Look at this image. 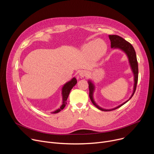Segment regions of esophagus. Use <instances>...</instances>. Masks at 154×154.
I'll return each instance as SVG.
<instances>
[{
  "mask_svg": "<svg viewBox=\"0 0 154 154\" xmlns=\"http://www.w3.org/2000/svg\"><path fill=\"white\" fill-rule=\"evenodd\" d=\"M87 75V71L86 70H81L79 72V75L80 77H84Z\"/></svg>",
  "mask_w": 154,
  "mask_h": 154,
  "instance_id": "esophagus-1",
  "label": "esophagus"
}]
</instances>
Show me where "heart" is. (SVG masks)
I'll return each instance as SVG.
<instances>
[{
  "mask_svg": "<svg viewBox=\"0 0 154 154\" xmlns=\"http://www.w3.org/2000/svg\"><path fill=\"white\" fill-rule=\"evenodd\" d=\"M106 49L107 46L104 42L96 39L85 44L82 48V51L87 55L91 54L94 58H99L105 53Z\"/></svg>",
  "mask_w": 154,
  "mask_h": 154,
  "instance_id": "1",
  "label": "heart"
}]
</instances>
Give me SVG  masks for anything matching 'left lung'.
<instances>
[{
  "instance_id": "obj_1",
  "label": "left lung",
  "mask_w": 154,
  "mask_h": 154,
  "mask_svg": "<svg viewBox=\"0 0 154 154\" xmlns=\"http://www.w3.org/2000/svg\"><path fill=\"white\" fill-rule=\"evenodd\" d=\"M109 38L111 42V48H113V49H118L121 50L122 51L126 54L128 60H129V63L131 67V69L132 70V72L133 73V75H134V87H133V91L131 96L130 98L124 102L123 103L121 104L120 105L114 108H111V109H104L98 106L96 102L94 100V93L95 89V87L94 84L93 83L91 80H88V87H89V97L90 98L93 103L98 109L100 110L103 111H109L111 110H114L116 109L123 105H125L126 103L132 97V96L134 95L136 89V86L137 84V80H138V63H137V57H136V51L132 46L131 43L128 42L127 41H126L125 39L121 38L118 35H109Z\"/></svg>"
}]
</instances>
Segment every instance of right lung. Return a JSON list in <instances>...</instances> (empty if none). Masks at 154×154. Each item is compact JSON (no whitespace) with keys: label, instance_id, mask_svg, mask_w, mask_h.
Returning <instances> with one entry per match:
<instances>
[{"label":"right lung","instance_id":"obj_1","mask_svg":"<svg viewBox=\"0 0 154 154\" xmlns=\"http://www.w3.org/2000/svg\"><path fill=\"white\" fill-rule=\"evenodd\" d=\"M77 81L75 79V77H73L70 80H69L67 82H66L62 88V97H63V103L62 105L60 106L59 108L53 111L51 113H57L59 111H60L62 109H64V108L66 106L67 104V100L69 97V95L70 94V91L77 84Z\"/></svg>","mask_w":154,"mask_h":154}]
</instances>
